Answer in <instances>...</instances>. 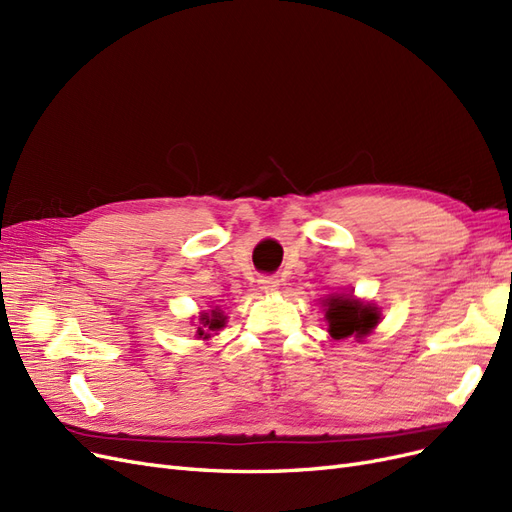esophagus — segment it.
<instances>
[{
	"instance_id": "obj_1",
	"label": "esophagus",
	"mask_w": 512,
	"mask_h": 512,
	"mask_svg": "<svg viewBox=\"0 0 512 512\" xmlns=\"http://www.w3.org/2000/svg\"><path fill=\"white\" fill-rule=\"evenodd\" d=\"M258 286H260V290H265V292H273L277 286H280V282H277L275 277H271V275H262L260 280H258Z\"/></svg>"
}]
</instances>
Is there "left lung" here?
<instances>
[{"label":"left lung","mask_w":512,"mask_h":512,"mask_svg":"<svg viewBox=\"0 0 512 512\" xmlns=\"http://www.w3.org/2000/svg\"><path fill=\"white\" fill-rule=\"evenodd\" d=\"M324 307H327L324 318L329 322V335L333 339H363L376 329L380 320L376 305L361 303L350 294H331L324 299Z\"/></svg>","instance_id":"1"}]
</instances>
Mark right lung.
Listing matches in <instances>:
<instances>
[{"label": "right lung", "mask_w": 512, "mask_h": 512, "mask_svg": "<svg viewBox=\"0 0 512 512\" xmlns=\"http://www.w3.org/2000/svg\"><path fill=\"white\" fill-rule=\"evenodd\" d=\"M198 322H200V327H196V335L203 339H209L211 333L220 331L224 327L226 316L220 312V309H211V314H207V312L200 314Z\"/></svg>", "instance_id": "right-lung-1"}]
</instances>
